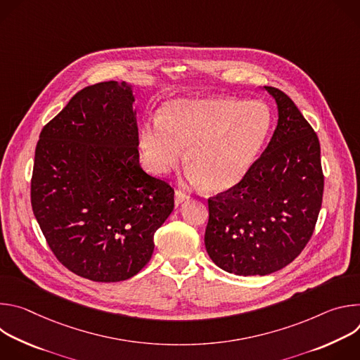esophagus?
Returning <instances> with one entry per match:
<instances>
[{"label": "esophagus", "mask_w": 360, "mask_h": 360, "mask_svg": "<svg viewBox=\"0 0 360 360\" xmlns=\"http://www.w3.org/2000/svg\"><path fill=\"white\" fill-rule=\"evenodd\" d=\"M189 199V195L188 193H185L184 191H181V189H176L175 191V205L178 207V205H181L182 202H185V200H188Z\"/></svg>", "instance_id": "34e87169"}]
</instances>
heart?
<instances>
[{
    "label": "heart",
    "instance_id": "1",
    "mask_svg": "<svg viewBox=\"0 0 360 360\" xmlns=\"http://www.w3.org/2000/svg\"><path fill=\"white\" fill-rule=\"evenodd\" d=\"M272 125L269 108L258 101L208 95L167 101L157 121L139 134L145 167L167 175L182 160L186 147L189 178L214 192L236 186L261 152Z\"/></svg>",
    "mask_w": 360,
    "mask_h": 360
}]
</instances>
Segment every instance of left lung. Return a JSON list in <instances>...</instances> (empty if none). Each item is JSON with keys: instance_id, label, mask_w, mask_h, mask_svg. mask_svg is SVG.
<instances>
[{"instance_id": "1", "label": "left lung", "mask_w": 360, "mask_h": 360, "mask_svg": "<svg viewBox=\"0 0 360 360\" xmlns=\"http://www.w3.org/2000/svg\"><path fill=\"white\" fill-rule=\"evenodd\" d=\"M278 105V125L262 155L233 188L210 198L205 248L221 269L269 275L309 242L323 196L318 135L281 89L264 86Z\"/></svg>"}]
</instances>
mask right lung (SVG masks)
Returning a JSON list of instances; mask_svg holds the SVG:
<instances>
[{
	"mask_svg": "<svg viewBox=\"0 0 360 360\" xmlns=\"http://www.w3.org/2000/svg\"><path fill=\"white\" fill-rule=\"evenodd\" d=\"M128 82L77 92L41 131L31 179L37 222L57 259L94 282H120L150 259L174 189L139 165Z\"/></svg>",
	"mask_w": 360,
	"mask_h": 360,
	"instance_id": "obj_1",
	"label": "right lung"
}]
</instances>
